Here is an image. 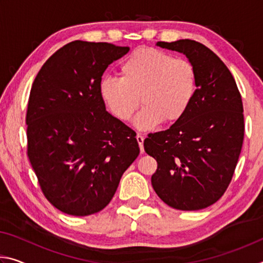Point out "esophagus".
<instances>
[{"mask_svg": "<svg viewBox=\"0 0 263 263\" xmlns=\"http://www.w3.org/2000/svg\"><path fill=\"white\" fill-rule=\"evenodd\" d=\"M137 141L138 144H139V147H140V153H144V137H142L140 133H138L137 135Z\"/></svg>", "mask_w": 263, "mask_h": 263, "instance_id": "obj_1", "label": "esophagus"}]
</instances>
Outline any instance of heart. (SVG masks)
Wrapping results in <instances>:
<instances>
[{"label":"heart","mask_w":263,"mask_h":263,"mask_svg":"<svg viewBox=\"0 0 263 263\" xmlns=\"http://www.w3.org/2000/svg\"><path fill=\"white\" fill-rule=\"evenodd\" d=\"M122 78L104 77L100 96L110 114L126 122L140 103L136 125L144 131L160 124H176L188 114L197 92V72L185 58L153 47L133 51L119 68Z\"/></svg>","instance_id":"heart-1"}]
</instances>
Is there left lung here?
Here are the masks:
<instances>
[{"instance_id":"obj_1","label":"left lung","mask_w":263,"mask_h":263,"mask_svg":"<svg viewBox=\"0 0 263 263\" xmlns=\"http://www.w3.org/2000/svg\"><path fill=\"white\" fill-rule=\"evenodd\" d=\"M157 45L193 62L197 92L182 121L144 140L145 152L158 162L152 185L167 205L201 210L224 195L233 177L243 141L241 95L226 65L203 44L181 39Z\"/></svg>"}]
</instances>
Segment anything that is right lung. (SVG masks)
I'll return each mask as SVG.
<instances>
[{"label":"right lung","mask_w":263,"mask_h":263,"mask_svg":"<svg viewBox=\"0 0 263 263\" xmlns=\"http://www.w3.org/2000/svg\"><path fill=\"white\" fill-rule=\"evenodd\" d=\"M128 50L68 43L48 58L32 83L28 157L44 196L67 215L103 210L139 155L137 133L105 110L99 89L106 67Z\"/></svg>","instance_id":"right-lung-1"}]
</instances>
